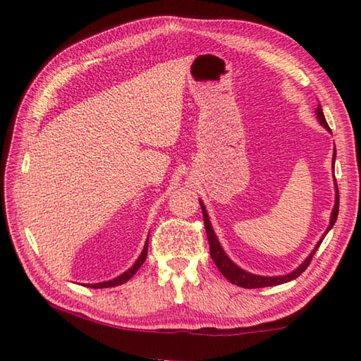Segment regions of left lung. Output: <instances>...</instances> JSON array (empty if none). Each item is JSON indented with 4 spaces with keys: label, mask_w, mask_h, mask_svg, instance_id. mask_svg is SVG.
<instances>
[{
    "label": "left lung",
    "mask_w": 361,
    "mask_h": 361,
    "mask_svg": "<svg viewBox=\"0 0 361 361\" xmlns=\"http://www.w3.org/2000/svg\"><path fill=\"white\" fill-rule=\"evenodd\" d=\"M315 114H317V119H319L320 124L325 127L328 132H331V129L328 127V122L325 119V114L322 111V106L319 105L315 109ZM334 159H336V148H334V154H333V167H334ZM336 181V180H334ZM200 202V209H202V215H204V223H205V231H207V237H209V243H210V255H212V259L215 262L216 267L219 269V272L223 274V276L229 280L231 283L234 285H239L242 288H262V286H276L280 283H286V282H291V280H295L296 277L301 276V274L307 269V266L310 264V259H312L314 253L319 250L322 240L325 239V235L328 234V231L333 228L336 219H338V213H339V192H338V185H336V202H334V209L331 212V219H329V226L325 234H323L322 239L317 242L315 248L312 250V253H310L307 258L304 259V262L295 271L286 274V276H277V277H264V276H256V274H250L247 271H243L242 267H239L237 264H234L229 259V256L224 253V250L219 245V242L215 235V231L212 228V223L209 219V213L205 210V205L202 204V200H199Z\"/></svg>",
    "instance_id": "left-lung-1"
}]
</instances>
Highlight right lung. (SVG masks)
<instances>
[{
  "instance_id": "obj_1",
  "label": "right lung",
  "mask_w": 361,
  "mask_h": 361,
  "mask_svg": "<svg viewBox=\"0 0 361 361\" xmlns=\"http://www.w3.org/2000/svg\"><path fill=\"white\" fill-rule=\"evenodd\" d=\"M148 240H149V239H148ZM148 240H146V243H145L142 255L138 256V259L135 261V264H133V266L129 269V271H126L124 274H121L119 277H116V279H113V280H108V282L92 283V285H89V286H92V288H109V286H116V285H122V283H126L127 280H129V279H132L133 276H135V272L138 271L140 267H142V264L145 262V259H146V255H148Z\"/></svg>"
}]
</instances>
